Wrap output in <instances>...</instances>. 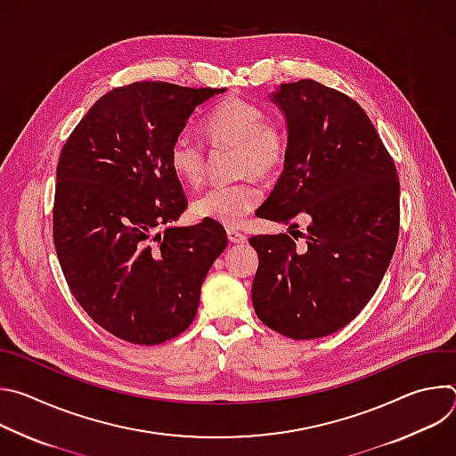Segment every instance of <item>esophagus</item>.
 Returning <instances> with one entry per match:
<instances>
[{
    "label": "esophagus",
    "instance_id": "34e87169",
    "mask_svg": "<svg viewBox=\"0 0 456 456\" xmlns=\"http://www.w3.org/2000/svg\"><path fill=\"white\" fill-rule=\"evenodd\" d=\"M227 238L231 243H245L247 236L236 229H227Z\"/></svg>",
    "mask_w": 456,
    "mask_h": 456
}]
</instances>
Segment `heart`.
<instances>
[{"mask_svg":"<svg viewBox=\"0 0 456 456\" xmlns=\"http://www.w3.org/2000/svg\"><path fill=\"white\" fill-rule=\"evenodd\" d=\"M204 134L213 150L236 151L238 176L273 178L285 164L287 139L283 129L267 118L262 106L231 97L215 106L204 120ZM169 166L180 182L199 187L208 175L206 146L189 132L178 134L169 148ZM262 191L252 180L232 185H215L192 204L199 218L225 227H238L257 208Z\"/></svg>","mask_w":456,"mask_h":456,"instance_id":"heart-1","label":"heart"}]
</instances>
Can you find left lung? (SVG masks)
Masks as SVG:
<instances>
[{"label":"left lung","instance_id":"obj_1","mask_svg":"<svg viewBox=\"0 0 456 456\" xmlns=\"http://www.w3.org/2000/svg\"><path fill=\"white\" fill-rule=\"evenodd\" d=\"M273 101L287 117L285 169L259 218L306 231L248 240L259 265L254 312L290 339L341 330L366 306L392 262L401 208L397 167L366 111L312 79L281 85Z\"/></svg>","mask_w":456,"mask_h":456}]
</instances>
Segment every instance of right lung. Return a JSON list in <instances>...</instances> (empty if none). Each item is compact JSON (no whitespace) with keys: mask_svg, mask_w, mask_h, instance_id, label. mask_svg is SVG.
<instances>
[{"mask_svg":"<svg viewBox=\"0 0 456 456\" xmlns=\"http://www.w3.org/2000/svg\"><path fill=\"white\" fill-rule=\"evenodd\" d=\"M222 92L162 81L113 88L61 150L52 211L57 259L77 303L122 341L148 346L180 336L227 247L213 220L169 225L187 209L169 166L171 142L191 113Z\"/></svg>","mask_w":456,"mask_h":456,"instance_id":"add662e5","label":"right lung"}]
</instances>
